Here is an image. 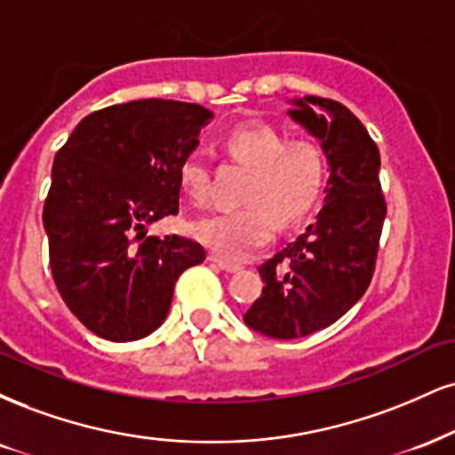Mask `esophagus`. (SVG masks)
Listing matches in <instances>:
<instances>
[{
    "mask_svg": "<svg viewBox=\"0 0 455 455\" xmlns=\"http://www.w3.org/2000/svg\"><path fill=\"white\" fill-rule=\"evenodd\" d=\"M210 260L213 262V265H218V267H220L222 271H227V273H235V271L242 269V267H239L237 262L222 259V256H218V254H210Z\"/></svg>",
    "mask_w": 455,
    "mask_h": 455,
    "instance_id": "obj_1",
    "label": "esophagus"
}]
</instances>
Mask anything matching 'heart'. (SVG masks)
<instances>
[{
	"label": "heart",
	"mask_w": 455,
	"mask_h": 455,
	"mask_svg": "<svg viewBox=\"0 0 455 455\" xmlns=\"http://www.w3.org/2000/svg\"><path fill=\"white\" fill-rule=\"evenodd\" d=\"M227 148L254 169L245 190L250 204L201 216L193 222V235L216 254L245 259L275 237L277 216L288 224L314 207L324 186V150L311 140L290 141L286 133L267 124L231 131ZM180 186L195 204H207L210 161L204 150H190L182 158Z\"/></svg>",
	"instance_id": "obj_1"
}]
</instances>
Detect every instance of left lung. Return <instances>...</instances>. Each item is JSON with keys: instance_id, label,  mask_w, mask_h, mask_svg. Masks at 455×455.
<instances>
[{"instance_id": "1", "label": "left lung", "mask_w": 455, "mask_h": 455, "mask_svg": "<svg viewBox=\"0 0 455 455\" xmlns=\"http://www.w3.org/2000/svg\"><path fill=\"white\" fill-rule=\"evenodd\" d=\"M288 114L320 141L331 175L315 220L259 267L265 286L243 322L271 339L307 337L358 303L373 277L386 220L381 158L364 124L324 97L294 100Z\"/></svg>"}]
</instances>
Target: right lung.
I'll return each instance as SVG.
<instances>
[{"label":"right lung","mask_w":455,"mask_h":455,"mask_svg":"<svg viewBox=\"0 0 455 455\" xmlns=\"http://www.w3.org/2000/svg\"><path fill=\"white\" fill-rule=\"evenodd\" d=\"M213 114L172 100L103 108L57 152L44 204L51 271L71 314L108 341H135L163 324L173 286L205 260L193 239L146 237L180 212V163Z\"/></svg>","instance_id":"add662e5"}]
</instances>
